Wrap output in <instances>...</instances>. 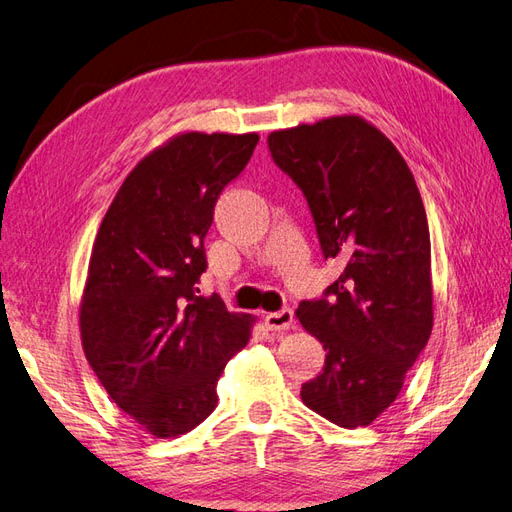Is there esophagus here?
<instances>
[{
  "label": "esophagus",
  "mask_w": 512,
  "mask_h": 512,
  "mask_svg": "<svg viewBox=\"0 0 512 512\" xmlns=\"http://www.w3.org/2000/svg\"><path fill=\"white\" fill-rule=\"evenodd\" d=\"M268 331H274V333H283L292 326L294 322V311L292 309H281V311H274V313H266L264 318Z\"/></svg>",
  "instance_id": "34e87169"
}]
</instances>
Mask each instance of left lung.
<instances>
[{"label": "left lung", "instance_id": "left-lung-1", "mask_svg": "<svg viewBox=\"0 0 512 512\" xmlns=\"http://www.w3.org/2000/svg\"><path fill=\"white\" fill-rule=\"evenodd\" d=\"M268 147L303 190L324 257L346 264L324 298L296 309L326 350L300 398L337 426H368L398 398L432 331L422 196L393 142L357 114L277 129Z\"/></svg>", "mask_w": 512, "mask_h": 512}]
</instances>
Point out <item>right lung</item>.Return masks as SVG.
Listing matches in <instances>:
<instances>
[{"instance_id":"add662e5","label":"right lung","mask_w":512,"mask_h":512,"mask_svg":"<svg viewBox=\"0 0 512 512\" xmlns=\"http://www.w3.org/2000/svg\"><path fill=\"white\" fill-rule=\"evenodd\" d=\"M259 136L183 131L134 166L101 220L80 303L82 346L110 398L155 439L212 415L255 318L201 296L218 194Z\"/></svg>"}]
</instances>
